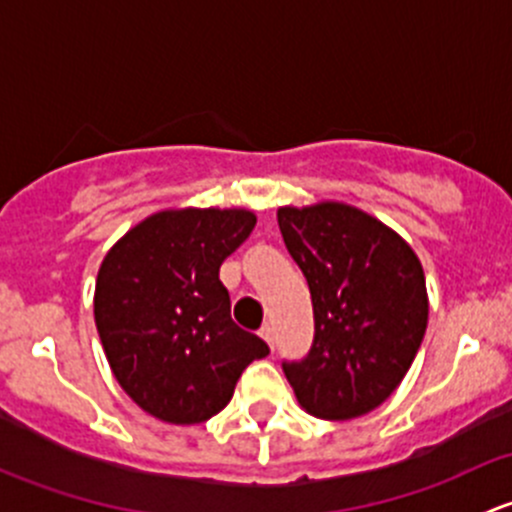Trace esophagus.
<instances>
[{"label": "esophagus", "instance_id": "esophagus-1", "mask_svg": "<svg viewBox=\"0 0 512 512\" xmlns=\"http://www.w3.org/2000/svg\"><path fill=\"white\" fill-rule=\"evenodd\" d=\"M260 337L265 339L267 344H270V349H275V342H277V332H275V327H272V324H267V327H262Z\"/></svg>", "mask_w": 512, "mask_h": 512}]
</instances>
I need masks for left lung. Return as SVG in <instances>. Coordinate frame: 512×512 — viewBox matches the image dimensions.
Instances as JSON below:
<instances>
[{
    "mask_svg": "<svg viewBox=\"0 0 512 512\" xmlns=\"http://www.w3.org/2000/svg\"><path fill=\"white\" fill-rule=\"evenodd\" d=\"M277 223L314 307L307 359L282 364L289 386L324 421L369 414L394 394L426 334L421 260L399 232L337 200L285 205Z\"/></svg>",
    "mask_w": 512,
    "mask_h": 512,
    "instance_id": "1",
    "label": "left lung"
}]
</instances>
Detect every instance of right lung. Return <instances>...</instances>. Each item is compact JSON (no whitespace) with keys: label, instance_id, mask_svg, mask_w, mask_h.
I'll return each instance as SVG.
<instances>
[{"label":"right lung","instance_id":"right-lung-1","mask_svg":"<svg viewBox=\"0 0 512 512\" xmlns=\"http://www.w3.org/2000/svg\"><path fill=\"white\" fill-rule=\"evenodd\" d=\"M247 208L148 215L103 257L94 319L108 366L146 414L193 426L225 409L250 361L270 354L230 317L220 265L255 227Z\"/></svg>","mask_w":512,"mask_h":512}]
</instances>
